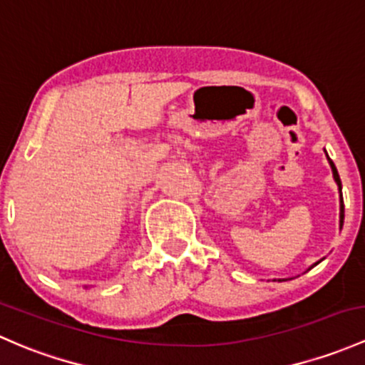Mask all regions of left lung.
I'll return each instance as SVG.
<instances>
[{
  "instance_id": "1",
  "label": "left lung",
  "mask_w": 365,
  "mask_h": 365,
  "mask_svg": "<svg viewBox=\"0 0 365 365\" xmlns=\"http://www.w3.org/2000/svg\"><path fill=\"white\" fill-rule=\"evenodd\" d=\"M324 151H325V150H324ZM325 156H327V162H329V165H331L332 178H334L336 184H338V191H339V228H343V221H344V205H343V193H341V190H343V186H341V179H339L338 170H336L334 162H332V160L329 158L327 151H325ZM319 262H320V261H319ZM319 262H315V264H313V266H317V264H319ZM313 266H312V268H313ZM312 268H309V269H312ZM284 280H291V278H278V282H284Z\"/></svg>"
}]
</instances>
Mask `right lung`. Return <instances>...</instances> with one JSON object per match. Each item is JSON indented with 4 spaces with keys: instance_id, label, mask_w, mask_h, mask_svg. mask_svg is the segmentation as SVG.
<instances>
[{
    "instance_id": "right-lung-1",
    "label": "right lung",
    "mask_w": 365,
    "mask_h": 365,
    "mask_svg": "<svg viewBox=\"0 0 365 365\" xmlns=\"http://www.w3.org/2000/svg\"><path fill=\"white\" fill-rule=\"evenodd\" d=\"M90 287V285H85V289H88Z\"/></svg>"
}]
</instances>
